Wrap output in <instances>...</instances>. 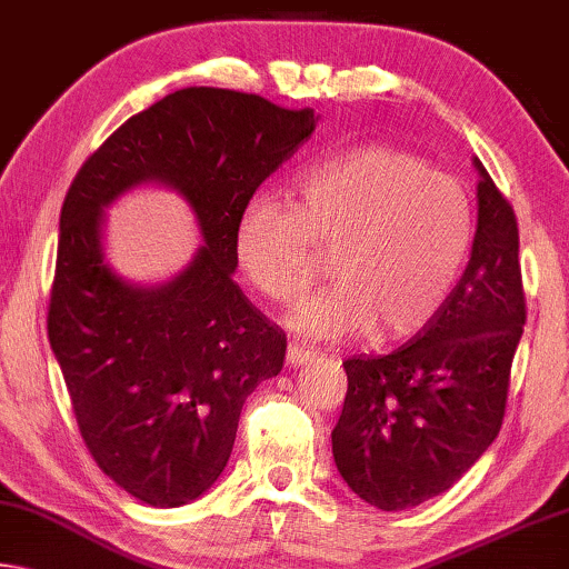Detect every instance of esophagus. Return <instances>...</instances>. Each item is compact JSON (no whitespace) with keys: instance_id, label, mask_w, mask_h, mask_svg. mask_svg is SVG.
<instances>
[{"instance_id":"esophagus-1","label":"esophagus","mask_w":569,"mask_h":569,"mask_svg":"<svg viewBox=\"0 0 569 569\" xmlns=\"http://www.w3.org/2000/svg\"><path fill=\"white\" fill-rule=\"evenodd\" d=\"M315 356H318V351H315V348H305V346H297V343L287 346V363H290V366L308 363V361H312Z\"/></svg>"}]
</instances>
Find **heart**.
Wrapping results in <instances>:
<instances>
[{
	"label": "heart",
	"mask_w": 569,
	"mask_h": 569,
	"mask_svg": "<svg viewBox=\"0 0 569 569\" xmlns=\"http://www.w3.org/2000/svg\"><path fill=\"white\" fill-rule=\"evenodd\" d=\"M297 203L259 193L236 221L233 251L261 295L292 302L333 249L322 287L287 315L295 333L336 340L405 338L425 328L456 290L476 236L473 198L452 174L412 152L363 144L312 164Z\"/></svg>",
	"instance_id": "b5f03b06"
}]
</instances>
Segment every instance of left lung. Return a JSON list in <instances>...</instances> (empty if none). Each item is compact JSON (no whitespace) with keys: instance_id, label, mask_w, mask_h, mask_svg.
<instances>
[{"instance_id":"8db88e82","label":"left lung","mask_w":569,"mask_h":569,"mask_svg":"<svg viewBox=\"0 0 569 569\" xmlns=\"http://www.w3.org/2000/svg\"><path fill=\"white\" fill-rule=\"evenodd\" d=\"M470 261L445 308L389 356L343 361L348 391L333 458L348 488L381 511L448 491L501 430L527 320L517 216L478 157Z\"/></svg>"}]
</instances>
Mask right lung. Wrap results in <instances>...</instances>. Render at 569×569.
<instances>
[{
    "instance_id": "1",
    "label": "right lung",
    "mask_w": 569,
    "mask_h": 569,
    "mask_svg": "<svg viewBox=\"0 0 569 569\" xmlns=\"http://www.w3.org/2000/svg\"><path fill=\"white\" fill-rule=\"evenodd\" d=\"M312 109L193 86L134 113L96 150L60 211L48 338L86 448L157 509L196 501L231 458L241 407L282 371L287 338L233 282L241 208L315 132ZM160 181L189 200L204 247L160 286L102 257V208Z\"/></svg>"
}]
</instances>
